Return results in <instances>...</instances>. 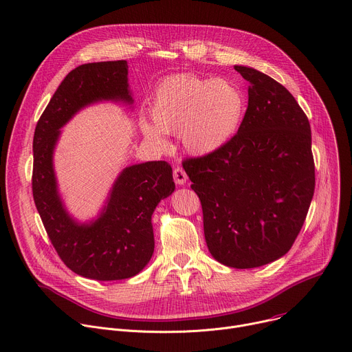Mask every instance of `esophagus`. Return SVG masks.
Masks as SVG:
<instances>
[{
  "label": "esophagus",
  "mask_w": 352,
  "mask_h": 352,
  "mask_svg": "<svg viewBox=\"0 0 352 352\" xmlns=\"http://www.w3.org/2000/svg\"><path fill=\"white\" fill-rule=\"evenodd\" d=\"M173 175H174V181H175L178 185H184V184L186 182V179H188L186 173H185L181 167H175Z\"/></svg>",
  "instance_id": "obj_1"
}]
</instances>
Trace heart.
Listing matches in <instances>:
<instances>
[{"instance_id": "obj_1", "label": "heart", "mask_w": 352, "mask_h": 352, "mask_svg": "<svg viewBox=\"0 0 352 352\" xmlns=\"http://www.w3.org/2000/svg\"><path fill=\"white\" fill-rule=\"evenodd\" d=\"M245 98L228 80L175 74L160 81L150 107L154 122H140L146 139L164 144V133L178 132L184 148L208 155L226 146L243 120Z\"/></svg>"}]
</instances>
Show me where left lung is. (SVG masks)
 I'll return each instance as SVG.
<instances>
[{
  "label": "left lung",
  "mask_w": 352,
  "mask_h": 352,
  "mask_svg": "<svg viewBox=\"0 0 352 352\" xmlns=\"http://www.w3.org/2000/svg\"><path fill=\"white\" fill-rule=\"evenodd\" d=\"M248 107L233 139L184 160L201 199L212 257L230 268L270 264L291 250L314 192L310 123L294 95L270 76L234 66Z\"/></svg>",
  "instance_id": "1"
}]
</instances>
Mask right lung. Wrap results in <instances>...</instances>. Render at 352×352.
I'll return each mask as SVG.
<instances>
[{"label": "right lung", "mask_w": 352, "mask_h": 352, "mask_svg": "<svg viewBox=\"0 0 352 352\" xmlns=\"http://www.w3.org/2000/svg\"><path fill=\"white\" fill-rule=\"evenodd\" d=\"M100 101L132 105L127 61L88 63L61 81L34 136L32 190L46 233L58 257L77 275L118 280L138 275L154 251L151 214L170 197L175 184L167 162H147L123 168L115 179L100 216L76 221L61 202L53 168L60 129L80 109Z\"/></svg>", "instance_id": "add662e5"}]
</instances>
